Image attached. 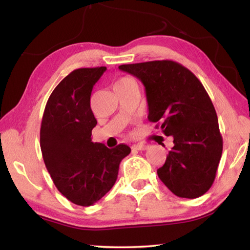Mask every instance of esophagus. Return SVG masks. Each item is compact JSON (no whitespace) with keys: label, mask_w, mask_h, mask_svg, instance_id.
I'll use <instances>...</instances> for the list:
<instances>
[{"label":"esophagus","mask_w":250,"mask_h":250,"mask_svg":"<svg viewBox=\"0 0 250 250\" xmlns=\"http://www.w3.org/2000/svg\"><path fill=\"white\" fill-rule=\"evenodd\" d=\"M133 149H137V151H145V149L148 148V145L145 144H134L132 146Z\"/></svg>","instance_id":"esophagus-1"}]
</instances>
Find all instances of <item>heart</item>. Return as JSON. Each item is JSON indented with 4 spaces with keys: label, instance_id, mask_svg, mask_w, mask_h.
Wrapping results in <instances>:
<instances>
[{
    "label": "heart",
    "instance_id": "b5f03b06",
    "mask_svg": "<svg viewBox=\"0 0 250 250\" xmlns=\"http://www.w3.org/2000/svg\"><path fill=\"white\" fill-rule=\"evenodd\" d=\"M131 84H135V82H134L132 79H130V78H121V79L116 83L115 88L124 87V86L131 85Z\"/></svg>",
    "mask_w": 250,
    "mask_h": 250
}]
</instances>
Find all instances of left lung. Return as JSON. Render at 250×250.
Instances as JSON below:
<instances>
[{
    "label": "left lung",
    "mask_w": 250,
    "mask_h": 250,
    "mask_svg": "<svg viewBox=\"0 0 250 250\" xmlns=\"http://www.w3.org/2000/svg\"><path fill=\"white\" fill-rule=\"evenodd\" d=\"M119 69L142 82L147 119L174 139L165 164L157 169L160 179L177 197L202 196L215 179L223 140L214 106L201 82L170 60L122 64Z\"/></svg>",
    "instance_id": "obj_1"
}]
</instances>
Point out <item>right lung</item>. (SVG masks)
Returning <instances> with one entry per match:
<instances>
[{
  "label": "right lung",
  "mask_w": 250,
  "mask_h": 250,
  "mask_svg": "<svg viewBox=\"0 0 250 250\" xmlns=\"http://www.w3.org/2000/svg\"><path fill=\"white\" fill-rule=\"evenodd\" d=\"M106 66L78 69L65 76L50 95L40 128V147L57 189L72 203L89 207L115 185L122 158L131 148H108L92 142L97 120L90 94Z\"/></svg>",
  "instance_id": "add662e5"
}]
</instances>
